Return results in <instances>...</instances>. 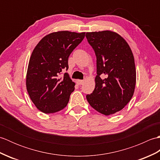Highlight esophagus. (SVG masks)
<instances>
[{
	"mask_svg": "<svg viewBox=\"0 0 160 160\" xmlns=\"http://www.w3.org/2000/svg\"><path fill=\"white\" fill-rule=\"evenodd\" d=\"M76 83L78 84H79V85H80V84H82L84 83V80H76Z\"/></svg>",
	"mask_w": 160,
	"mask_h": 160,
	"instance_id": "obj_1",
	"label": "esophagus"
}]
</instances>
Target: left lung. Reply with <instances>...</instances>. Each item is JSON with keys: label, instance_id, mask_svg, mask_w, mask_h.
<instances>
[{"label": "left lung", "instance_id": "obj_1", "mask_svg": "<svg viewBox=\"0 0 160 160\" xmlns=\"http://www.w3.org/2000/svg\"><path fill=\"white\" fill-rule=\"evenodd\" d=\"M96 56L97 76L88 102L105 115L121 111L133 96L136 83L133 54L127 41L114 32H87Z\"/></svg>", "mask_w": 160, "mask_h": 160}]
</instances>
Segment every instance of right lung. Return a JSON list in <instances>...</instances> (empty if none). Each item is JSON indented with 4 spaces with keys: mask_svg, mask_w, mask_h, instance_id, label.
I'll list each match as a JSON object with an SVG mask.
<instances>
[{
    "mask_svg": "<svg viewBox=\"0 0 160 160\" xmlns=\"http://www.w3.org/2000/svg\"><path fill=\"white\" fill-rule=\"evenodd\" d=\"M85 32L60 31L42 38L33 50L26 76L29 96L36 108L45 113H53L66 107L75 83L67 70L68 58L82 41Z\"/></svg>",
    "mask_w": 160,
    "mask_h": 160,
    "instance_id": "right-lung-1",
    "label": "right lung"
}]
</instances>
